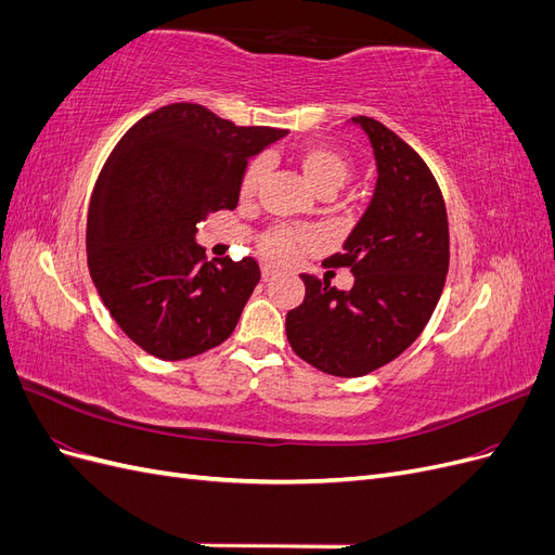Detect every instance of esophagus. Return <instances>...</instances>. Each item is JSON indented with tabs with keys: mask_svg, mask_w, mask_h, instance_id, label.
I'll return each mask as SVG.
<instances>
[{
	"mask_svg": "<svg viewBox=\"0 0 555 555\" xmlns=\"http://www.w3.org/2000/svg\"><path fill=\"white\" fill-rule=\"evenodd\" d=\"M275 273H278V271H275L273 266H263V268H261V278H263V280H271Z\"/></svg>",
	"mask_w": 555,
	"mask_h": 555,
	"instance_id": "obj_1",
	"label": "esophagus"
}]
</instances>
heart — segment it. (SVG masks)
<instances>
[{"label": "heart", "instance_id": "1", "mask_svg": "<svg viewBox=\"0 0 555 555\" xmlns=\"http://www.w3.org/2000/svg\"><path fill=\"white\" fill-rule=\"evenodd\" d=\"M298 166L300 171H304L306 180L312 184V190L322 196H333L335 192L343 190L351 176L349 159L343 153H338V150L326 147V145H308L300 150ZM263 176H266V162L263 159L249 162L241 180V196L243 198L255 196L261 188ZM310 243L312 238L306 231H296L289 227H273L261 236L263 255L273 261H287Z\"/></svg>", "mask_w": 555, "mask_h": 555}]
</instances>
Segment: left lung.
<instances>
[{
  "instance_id": "1",
  "label": "left lung",
  "mask_w": 555,
  "mask_h": 555,
  "mask_svg": "<svg viewBox=\"0 0 555 555\" xmlns=\"http://www.w3.org/2000/svg\"><path fill=\"white\" fill-rule=\"evenodd\" d=\"M365 131L377 182L340 255L354 287L300 275L306 298L287 312L296 354L335 377H361L400 357L424 331L449 271V224L438 182L424 159L373 117H351Z\"/></svg>"
}]
</instances>
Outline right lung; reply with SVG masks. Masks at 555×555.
<instances>
[{"label": "right lung", "mask_w": 555, "mask_h": 555, "mask_svg": "<svg viewBox=\"0 0 555 555\" xmlns=\"http://www.w3.org/2000/svg\"><path fill=\"white\" fill-rule=\"evenodd\" d=\"M284 137L171 104L115 145L90 201L88 263L117 326L147 354L192 359L236 328L259 263H208L196 233L210 212L238 206L247 162Z\"/></svg>", "instance_id": "add662e5"}]
</instances>
